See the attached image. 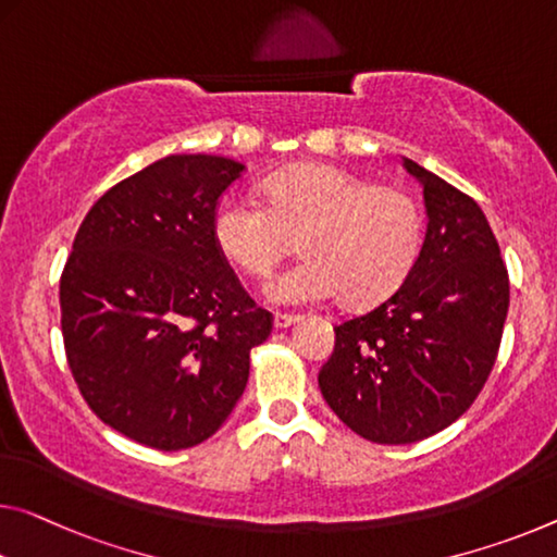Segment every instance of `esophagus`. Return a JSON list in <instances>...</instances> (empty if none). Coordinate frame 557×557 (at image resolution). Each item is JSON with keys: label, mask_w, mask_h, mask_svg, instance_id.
Returning <instances> with one entry per match:
<instances>
[{"label": "esophagus", "mask_w": 557, "mask_h": 557, "mask_svg": "<svg viewBox=\"0 0 557 557\" xmlns=\"http://www.w3.org/2000/svg\"><path fill=\"white\" fill-rule=\"evenodd\" d=\"M299 320V314H282L277 312L272 317V324H275V330H287V326H293Z\"/></svg>", "instance_id": "obj_1"}]
</instances>
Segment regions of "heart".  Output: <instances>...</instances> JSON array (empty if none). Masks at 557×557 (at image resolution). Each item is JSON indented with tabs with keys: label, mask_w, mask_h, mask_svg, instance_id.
<instances>
[{
	"label": "heart",
	"mask_w": 557,
	"mask_h": 557,
	"mask_svg": "<svg viewBox=\"0 0 557 557\" xmlns=\"http://www.w3.org/2000/svg\"><path fill=\"white\" fill-rule=\"evenodd\" d=\"M264 206L225 198L213 215V240L247 275H268L287 237L299 235L302 260L264 282L272 305H320L344 295L351 305L382 302L421 258L426 215L401 188L374 185L337 165L305 163L262 183Z\"/></svg>",
	"instance_id": "b5f03b06"
}]
</instances>
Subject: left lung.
<instances>
[{"label":"left lung","instance_id":"left-lung-1","mask_svg":"<svg viewBox=\"0 0 557 557\" xmlns=\"http://www.w3.org/2000/svg\"><path fill=\"white\" fill-rule=\"evenodd\" d=\"M423 190L426 240L411 275L367 314L334 326L320 369L330 409L374 444H413L469 409L508 314V272L479 202L401 156Z\"/></svg>","mask_w":557,"mask_h":557}]
</instances>
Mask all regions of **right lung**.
Returning a JSON list of instances; mask_svg holds the SVG:
<instances>
[{"label": "right lung", "mask_w": 557, "mask_h": 557, "mask_svg": "<svg viewBox=\"0 0 557 557\" xmlns=\"http://www.w3.org/2000/svg\"><path fill=\"white\" fill-rule=\"evenodd\" d=\"M245 173L223 156L175 153L88 210L59 285L66 359L103 423L158 451L210 438L270 337L213 240L218 200Z\"/></svg>", "instance_id": "right-lung-1"}]
</instances>
